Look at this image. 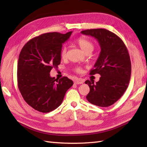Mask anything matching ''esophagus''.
<instances>
[{
    "instance_id": "34e87169",
    "label": "esophagus",
    "mask_w": 147,
    "mask_h": 147,
    "mask_svg": "<svg viewBox=\"0 0 147 147\" xmlns=\"http://www.w3.org/2000/svg\"><path fill=\"white\" fill-rule=\"evenodd\" d=\"M83 83V80L82 79H80V78H77L75 79L74 80V83L76 84H82Z\"/></svg>"
}]
</instances>
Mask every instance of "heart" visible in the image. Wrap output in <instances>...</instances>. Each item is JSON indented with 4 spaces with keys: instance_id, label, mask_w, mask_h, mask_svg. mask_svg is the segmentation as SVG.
<instances>
[{
    "instance_id": "b5f03b06",
    "label": "heart",
    "mask_w": 147,
    "mask_h": 147,
    "mask_svg": "<svg viewBox=\"0 0 147 147\" xmlns=\"http://www.w3.org/2000/svg\"><path fill=\"white\" fill-rule=\"evenodd\" d=\"M76 43L84 53L92 51L93 49H94V44H93V43L90 41V40L84 37H82L78 38L76 40ZM61 56L63 59H65L67 57V47L65 46L63 47V48H62L61 51ZM75 70L78 72H80L81 71V68L79 67H76L75 68Z\"/></svg>"
}]
</instances>
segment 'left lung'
Listing matches in <instances>:
<instances>
[{"label":"left lung","instance_id":"obj_1","mask_svg":"<svg viewBox=\"0 0 147 147\" xmlns=\"http://www.w3.org/2000/svg\"><path fill=\"white\" fill-rule=\"evenodd\" d=\"M81 33L94 37L100 47L98 59L90 73L99 74L100 77L96 83L85 82L90 89L86 99L99 107L112 105L123 96L129 83L131 63L127 49L121 38L107 29H88Z\"/></svg>","mask_w":147,"mask_h":147}]
</instances>
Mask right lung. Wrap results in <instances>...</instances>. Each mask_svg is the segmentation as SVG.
I'll list each match as a JSON object with an SVG mask.
<instances>
[{
    "instance_id": "right-lung-1",
    "label": "right lung",
    "mask_w": 147,
    "mask_h": 147,
    "mask_svg": "<svg viewBox=\"0 0 147 147\" xmlns=\"http://www.w3.org/2000/svg\"><path fill=\"white\" fill-rule=\"evenodd\" d=\"M72 32L43 34L26 43L18 63V85L28 105L40 112L48 113L62 104L66 91L73 85L67 77L57 80L50 71L61 63L63 44Z\"/></svg>"
}]
</instances>
